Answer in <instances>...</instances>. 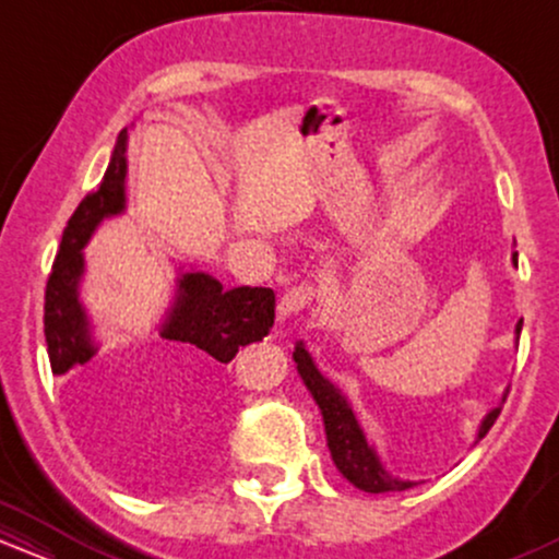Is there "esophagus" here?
Returning a JSON list of instances; mask_svg holds the SVG:
<instances>
[{"instance_id":"1","label":"esophagus","mask_w":559,"mask_h":559,"mask_svg":"<svg viewBox=\"0 0 559 559\" xmlns=\"http://www.w3.org/2000/svg\"><path fill=\"white\" fill-rule=\"evenodd\" d=\"M316 294H318V288L312 284H299V286L288 288L284 297H281V305H278L281 316H292V312L305 310V307L316 299Z\"/></svg>"}]
</instances>
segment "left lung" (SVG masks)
<instances>
[{
	"instance_id": "8db88e82",
	"label": "left lung",
	"mask_w": 559,
	"mask_h": 559,
	"mask_svg": "<svg viewBox=\"0 0 559 559\" xmlns=\"http://www.w3.org/2000/svg\"><path fill=\"white\" fill-rule=\"evenodd\" d=\"M512 262L518 265V252H512ZM521 329H523V320L515 325L518 338H521ZM294 362H297L301 381H305V386L310 389L312 400H316L320 413H323L325 439H329L333 465L338 467V473H342L349 484H355L357 489H362L368 493H389V491L413 489L415 480H402V478L391 476L386 467H383L373 444H368V439H365L360 423H357L355 413H352L346 396L336 386H333L329 378L320 373L318 365L312 362L310 352L305 349V344L301 342L294 346ZM499 409L502 407H493L491 413L480 420L478 439H484V436L489 433L493 420L499 418Z\"/></svg>"
}]
</instances>
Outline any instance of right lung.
Segmentation results:
<instances>
[{"label": "right lung", "mask_w": 559, "mask_h": 559, "mask_svg": "<svg viewBox=\"0 0 559 559\" xmlns=\"http://www.w3.org/2000/svg\"><path fill=\"white\" fill-rule=\"evenodd\" d=\"M126 146L128 133L120 131L110 165L99 189L83 197L62 230L52 275L44 294V336L55 376L86 365L96 355L86 310L79 286L83 278V247L105 217L126 210ZM275 294L262 286L223 288L207 273H181L176 301L159 325V338L168 344V362L176 368H197L202 362L226 365L241 346L262 342L273 329Z\"/></svg>", "instance_id": "1"}]
</instances>
